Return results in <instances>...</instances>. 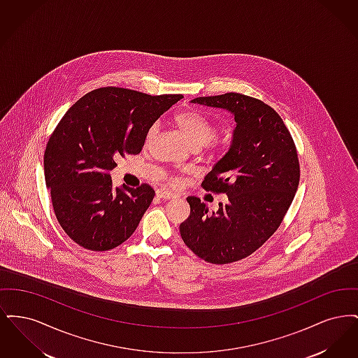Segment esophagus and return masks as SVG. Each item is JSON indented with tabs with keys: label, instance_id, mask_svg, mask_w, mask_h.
Wrapping results in <instances>:
<instances>
[{
	"label": "esophagus",
	"instance_id": "34e87169",
	"mask_svg": "<svg viewBox=\"0 0 358 358\" xmlns=\"http://www.w3.org/2000/svg\"><path fill=\"white\" fill-rule=\"evenodd\" d=\"M157 196H158L159 199H165V200H171V199L176 197V194H174L173 192L166 190V189H158V190H157Z\"/></svg>",
	"mask_w": 358,
	"mask_h": 358
}]
</instances>
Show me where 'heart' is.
Segmentation results:
<instances>
[{
	"instance_id": "heart-1",
	"label": "heart",
	"mask_w": 358,
	"mask_h": 358,
	"mask_svg": "<svg viewBox=\"0 0 358 358\" xmlns=\"http://www.w3.org/2000/svg\"><path fill=\"white\" fill-rule=\"evenodd\" d=\"M174 122L177 123L181 133L187 136V141L193 146H204L205 145L210 149H222L225 143L222 136L215 134L213 123L199 111L192 110V111L178 113L174 117ZM157 129H158L157 123L149 126L146 136H145L146 143H149L153 139V136L157 133ZM171 182L178 184L180 180L171 178Z\"/></svg>"
}]
</instances>
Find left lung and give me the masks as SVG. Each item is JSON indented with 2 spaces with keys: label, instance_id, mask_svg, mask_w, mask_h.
<instances>
[{
  "label": "left lung",
  "instance_id": "left-lung-1",
  "mask_svg": "<svg viewBox=\"0 0 358 358\" xmlns=\"http://www.w3.org/2000/svg\"><path fill=\"white\" fill-rule=\"evenodd\" d=\"M225 108L236 129L229 152L205 176L201 187L225 193L216 213L189 196L190 215L180 232L193 254L212 264H228L254 254L283 222L299 185L301 168L294 139L279 114L238 92L192 101Z\"/></svg>",
  "mask_w": 358,
  "mask_h": 358
}]
</instances>
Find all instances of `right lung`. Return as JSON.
I'll list each match as a JSON object with an SVG mask.
<instances>
[{
    "label": "right lung",
    "mask_w": 358,
    "mask_h": 358,
    "mask_svg": "<svg viewBox=\"0 0 358 358\" xmlns=\"http://www.w3.org/2000/svg\"><path fill=\"white\" fill-rule=\"evenodd\" d=\"M181 98L102 87L57 123L44 153L45 184L57 222L76 244L108 251L134 234L155 192L146 182L113 189L110 171L117 158L142 150L149 126Z\"/></svg>",
    "instance_id": "add662e5"
}]
</instances>
